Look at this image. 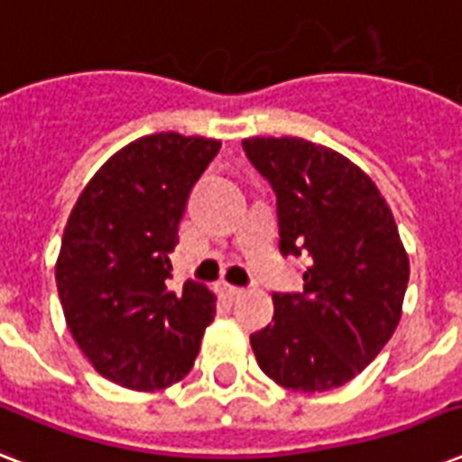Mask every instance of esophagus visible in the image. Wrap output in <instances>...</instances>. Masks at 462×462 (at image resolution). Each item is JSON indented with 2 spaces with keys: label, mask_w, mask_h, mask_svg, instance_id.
<instances>
[{
  "label": "esophagus",
  "mask_w": 462,
  "mask_h": 462,
  "mask_svg": "<svg viewBox=\"0 0 462 462\" xmlns=\"http://www.w3.org/2000/svg\"><path fill=\"white\" fill-rule=\"evenodd\" d=\"M220 290H223V295L227 297V300H237V297L245 292V290L237 288V285H230V282H223V285H220Z\"/></svg>",
  "instance_id": "34e87169"
}]
</instances>
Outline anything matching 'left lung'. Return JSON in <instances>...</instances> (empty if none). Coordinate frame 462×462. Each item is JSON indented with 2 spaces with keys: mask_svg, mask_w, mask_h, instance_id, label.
<instances>
[{
  "mask_svg": "<svg viewBox=\"0 0 462 462\" xmlns=\"http://www.w3.org/2000/svg\"><path fill=\"white\" fill-rule=\"evenodd\" d=\"M246 155L278 196L281 252L307 256L302 295H273L252 350L278 386L321 393L352 381L401 321L410 259L372 177L333 148L254 136Z\"/></svg>",
  "mask_w": 462,
  "mask_h": 462,
  "instance_id": "left-lung-1",
  "label": "left lung"
}]
</instances>
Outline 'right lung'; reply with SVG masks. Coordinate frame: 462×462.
Instances as JSON below:
<instances>
[{
  "mask_svg": "<svg viewBox=\"0 0 462 462\" xmlns=\"http://www.w3.org/2000/svg\"><path fill=\"white\" fill-rule=\"evenodd\" d=\"M220 141L151 134L112 155L69 213L54 281L76 345L100 376L160 391L194 366L216 295L172 288L170 254L191 189Z\"/></svg>",
  "mask_w": 462,
  "mask_h": 462,
  "instance_id": "1",
  "label": "right lung"
}]
</instances>
